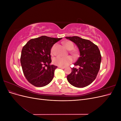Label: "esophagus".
Listing matches in <instances>:
<instances>
[{"mask_svg": "<svg viewBox=\"0 0 121 121\" xmlns=\"http://www.w3.org/2000/svg\"><path fill=\"white\" fill-rule=\"evenodd\" d=\"M58 68H60V69H65V67H58Z\"/></svg>", "mask_w": 121, "mask_h": 121, "instance_id": "1", "label": "esophagus"}]
</instances>
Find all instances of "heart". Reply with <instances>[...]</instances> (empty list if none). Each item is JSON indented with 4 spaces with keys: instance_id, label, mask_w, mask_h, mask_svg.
I'll list each match as a JSON object with an SVG mask.
<instances>
[{
    "instance_id": "b5f03b06",
    "label": "heart",
    "mask_w": 121,
    "mask_h": 121,
    "mask_svg": "<svg viewBox=\"0 0 121 121\" xmlns=\"http://www.w3.org/2000/svg\"><path fill=\"white\" fill-rule=\"evenodd\" d=\"M64 45L65 48L68 50H71L70 53L74 58L77 57L78 53L77 51L73 50L74 48V45L71 41H66L64 43ZM55 45H53L51 49V53L53 54L54 52V49ZM72 58L70 56L63 57L60 56H57L53 58L52 60L53 63L58 67H66L72 62Z\"/></svg>"
}]
</instances>
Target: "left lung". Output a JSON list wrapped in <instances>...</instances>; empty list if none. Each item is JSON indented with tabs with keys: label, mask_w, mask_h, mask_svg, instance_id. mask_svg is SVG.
<instances>
[{
	"label": "left lung",
	"mask_w": 121,
	"mask_h": 121,
	"mask_svg": "<svg viewBox=\"0 0 121 121\" xmlns=\"http://www.w3.org/2000/svg\"><path fill=\"white\" fill-rule=\"evenodd\" d=\"M78 46L80 56L74 64L79 69L72 68V72L67 76L68 82L78 88L88 86L96 79L100 69L101 56L97 45L89 40L78 36L65 37Z\"/></svg>",
	"instance_id": "8db88e82"
}]
</instances>
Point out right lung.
<instances>
[{
    "instance_id": "add662e5",
    "label": "right lung",
    "mask_w": 121,
    "mask_h": 121,
    "mask_svg": "<svg viewBox=\"0 0 121 121\" xmlns=\"http://www.w3.org/2000/svg\"><path fill=\"white\" fill-rule=\"evenodd\" d=\"M61 39L42 36L30 40L23 47L22 68L26 78L33 85L43 87L52 81L57 67L50 65V51L53 44Z\"/></svg>"
}]
</instances>
